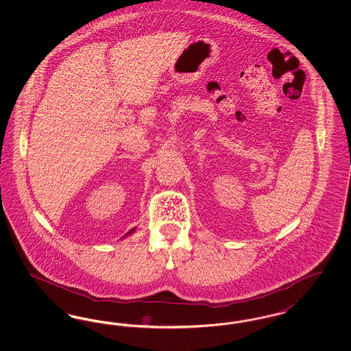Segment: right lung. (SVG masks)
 <instances>
[{
  "label": "right lung",
  "mask_w": 351,
  "mask_h": 351,
  "mask_svg": "<svg viewBox=\"0 0 351 351\" xmlns=\"http://www.w3.org/2000/svg\"><path fill=\"white\" fill-rule=\"evenodd\" d=\"M134 232H135V228H133V229H132V230H129V232H128V233L125 234V235H123V237H122V238H125V237H128V235H130V234H133ZM122 238H121V239H122Z\"/></svg>",
  "instance_id": "obj_1"
}]
</instances>
